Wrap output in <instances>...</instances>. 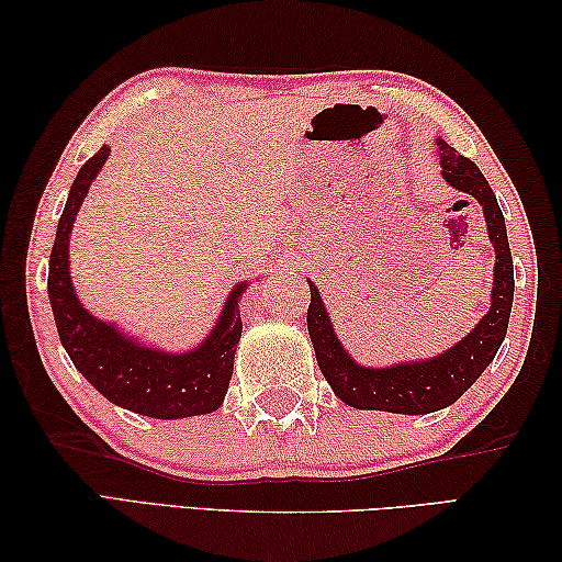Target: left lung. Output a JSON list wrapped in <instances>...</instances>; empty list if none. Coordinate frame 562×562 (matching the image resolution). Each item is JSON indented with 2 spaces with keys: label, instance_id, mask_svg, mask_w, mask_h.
<instances>
[{
  "label": "left lung",
  "instance_id": "1",
  "mask_svg": "<svg viewBox=\"0 0 562 562\" xmlns=\"http://www.w3.org/2000/svg\"><path fill=\"white\" fill-rule=\"evenodd\" d=\"M437 157L447 186L471 195L483 207L487 236L495 248L491 308L471 333H465L445 352L427 357V360L364 367L342 348L318 288L312 280H306L312 290L306 326L321 374L326 376L333 393L357 411L427 415L447 408L475 384V379L495 360L499 345L507 336L512 300H515V266H512L505 214L479 166L461 157L441 137L437 139Z\"/></svg>",
  "mask_w": 562,
  "mask_h": 562
}]
</instances>
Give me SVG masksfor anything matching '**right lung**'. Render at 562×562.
Segmentation results:
<instances>
[{
  "mask_svg": "<svg viewBox=\"0 0 562 562\" xmlns=\"http://www.w3.org/2000/svg\"><path fill=\"white\" fill-rule=\"evenodd\" d=\"M111 157L109 147H101L81 166L69 188L63 217L57 224L55 246L47 272V296H50L55 326L69 360L97 389L101 396L157 420H181V417L205 415L224 403L234 372V355L241 338V312L238 300L248 288V280L238 282L226 294L217 324L195 348L169 352L130 336L115 321L93 316L79 302L69 272V236L77 212L89 188Z\"/></svg>",
  "mask_w": 562,
  "mask_h": 562,
  "instance_id": "obj_1",
  "label": "right lung"
}]
</instances>
